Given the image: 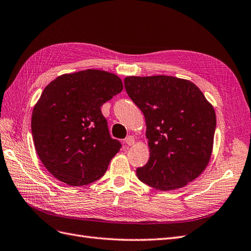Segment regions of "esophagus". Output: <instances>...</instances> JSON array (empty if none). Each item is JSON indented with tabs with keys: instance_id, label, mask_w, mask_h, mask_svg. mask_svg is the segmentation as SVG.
<instances>
[{
	"instance_id": "1",
	"label": "esophagus",
	"mask_w": 251,
	"mask_h": 251,
	"mask_svg": "<svg viewBox=\"0 0 251 251\" xmlns=\"http://www.w3.org/2000/svg\"><path fill=\"white\" fill-rule=\"evenodd\" d=\"M124 143L128 146H131L134 144V138L132 137V135H128V137L124 140Z\"/></svg>"
}]
</instances>
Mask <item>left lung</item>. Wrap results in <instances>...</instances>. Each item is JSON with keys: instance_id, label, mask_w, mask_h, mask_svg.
<instances>
[{"instance_id": "8db88e82", "label": "left lung", "mask_w": 251, "mask_h": 251, "mask_svg": "<svg viewBox=\"0 0 251 251\" xmlns=\"http://www.w3.org/2000/svg\"><path fill=\"white\" fill-rule=\"evenodd\" d=\"M127 95L146 120L150 157L139 180L159 190L181 188L201 175L212 151L216 112L190 81L167 75L127 76Z\"/></svg>"}]
</instances>
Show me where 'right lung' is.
I'll use <instances>...</instances> for the list:
<instances>
[{"label": "right lung", "instance_id": "1", "mask_svg": "<svg viewBox=\"0 0 251 251\" xmlns=\"http://www.w3.org/2000/svg\"><path fill=\"white\" fill-rule=\"evenodd\" d=\"M123 90L121 78L87 69L48 84L32 111L31 131L41 162L70 186L101 178L122 147L110 137L101 106Z\"/></svg>", "mask_w": 251, "mask_h": 251}]
</instances>
